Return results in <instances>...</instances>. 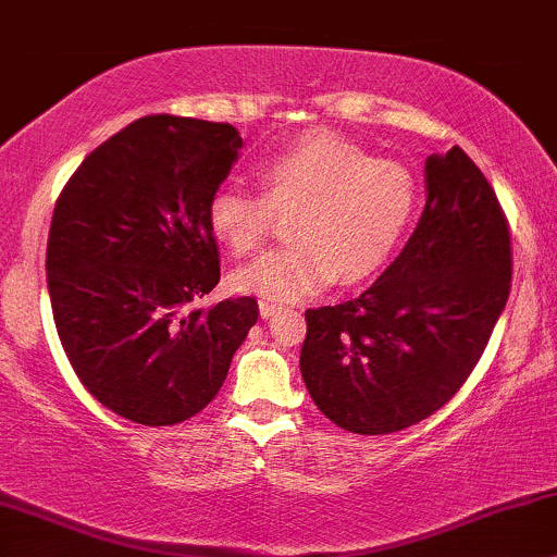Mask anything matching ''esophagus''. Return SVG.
Segmentation results:
<instances>
[{"label": "esophagus", "mask_w": 557, "mask_h": 557, "mask_svg": "<svg viewBox=\"0 0 557 557\" xmlns=\"http://www.w3.org/2000/svg\"><path fill=\"white\" fill-rule=\"evenodd\" d=\"M258 310H260V318H263V320H271L273 314H278V312H281V307H278V305H273V301H260Z\"/></svg>", "instance_id": "34e87169"}]
</instances>
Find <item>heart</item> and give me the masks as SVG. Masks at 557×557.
Segmentation results:
<instances>
[{"label": "heart", "mask_w": 557, "mask_h": 557, "mask_svg": "<svg viewBox=\"0 0 557 557\" xmlns=\"http://www.w3.org/2000/svg\"><path fill=\"white\" fill-rule=\"evenodd\" d=\"M263 198L222 188L209 201V226L235 256L265 243L273 214H292L294 245L239 268L237 292L273 305L376 276L393 260L416 214V183L400 164L372 160L359 144L310 132L258 168Z\"/></svg>", "instance_id": "heart-1"}]
</instances>
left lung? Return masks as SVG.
<instances>
[{
	"label": "left lung",
	"instance_id": "obj_1",
	"mask_svg": "<svg viewBox=\"0 0 557 557\" xmlns=\"http://www.w3.org/2000/svg\"><path fill=\"white\" fill-rule=\"evenodd\" d=\"M511 289L496 194L459 147L425 160V209L361 297L307 310L301 380L335 425L393 434L436 413L483 356Z\"/></svg>",
	"mask_w": 557,
	"mask_h": 557
}]
</instances>
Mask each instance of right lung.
<instances>
[{
  "label": "right lung",
  "mask_w": 557,
  "mask_h": 557,
  "mask_svg": "<svg viewBox=\"0 0 557 557\" xmlns=\"http://www.w3.org/2000/svg\"><path fill=\"white\" fill-rule=\"evenodd\" d=\"M230 123L147 115L85 157L53 209L46 278L79 382L141 425L214 400L258 320L252 297L194 307L219 284L209 201L237 162Z\"/></svg>",
  "instance_id": "right-lung-1"
}]
</instances>
